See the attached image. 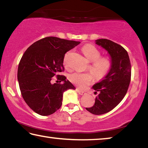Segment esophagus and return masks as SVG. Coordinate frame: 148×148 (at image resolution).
Returning a JSON list of instances; mask_svg holds the SVG:
<instances>
[{
  "label": "esophagus",
  "mask_w": 148,
  "mask_h": 148,
  "mask_svg": "<svg viewBox=\"0 0 148 148\" xmlns=\"http://www.w3.org/2000/svg\"><path fill=\"white\" fill-rule=\"evenodd\" d=\"M76 91H77V92H78L79 95H83L86 94V92H85L83 91H82V90H80L79 89H76Z\"/></svg>",
  "instance_id": "esophagus-1"
}]
</instances>
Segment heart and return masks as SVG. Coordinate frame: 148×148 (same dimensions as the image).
Here are the masks:
<instances>
[{"mask_svg": "<svg viewBox=\"0 0 148 148\" xmlns=\"http://www.w3.org/2000/svg\"><path fill=\"white\" fill-rule=\"evenodd\" d=\"M82 51L86 58L92 63L89 66L97 78H103L108 73L112 67V62L108 57H101V53L96 47L92 44H86L82 47ZM70 52L65 55L64 64L68 67V58ZM69 79L72 83L81 88H84L93 81L94 76L91 72H74L69 75Z\"/></svg>", "mask_w": 148, "mask_h": 148, "instance_id": "obj_1", "label": "heart"}]
</instances>
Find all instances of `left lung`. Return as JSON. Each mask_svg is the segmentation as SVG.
I'll use <instances>...</instances> for the list:
<instances>
[{
	"instance_id": "obj_1",
	"label": "left lung",
	"mask_w": 148,
	"mask_h": 148,
	"mask_svg": "<svg viewBox=\"0 0 148 148\" xmlns=\"http://www.w3.org/2000/svg\"><path fill=\"white\" fill-rule=\"evenodd\" d=\"M95 44L106 49L110 55L112 67L101 82L92 88L99 93L90 113L101 115L111 111L121 102L128 90L131 76V65L127 51L121 46L108 39H99Z\"/></svg>"
}]
</instances>
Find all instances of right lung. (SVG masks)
I'll return each instance as SVG.
<instances>
[{
  "label": "right lung",
  "instance_id": "right-lung-1",
  "mask_svg": "<svg viewBox=\"0 0 148 148\" xmlns=\"http://www.w3.org/2000/svg\"><path fill=\"white\" fill-rule=\"evenodd\" d=\"M80 42L49 36L29 46L19 62L17 79L22 97L27 104L41 116H49L61 108L62 94L67 89H75L64 76V55ZM56 75L62 84H52Z\"/></svg>",
  "mask_w": 148,
  "mask_h": 148
}]
</instances>
